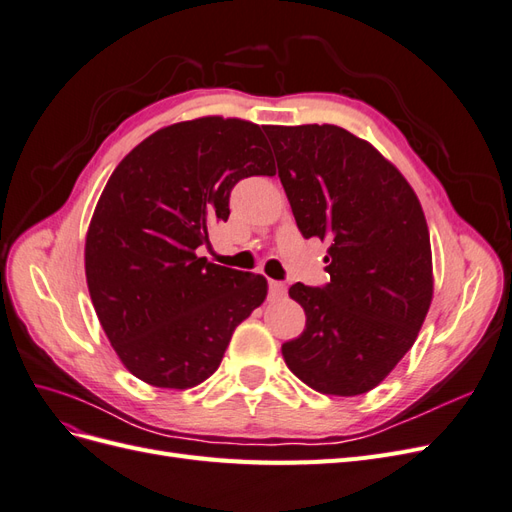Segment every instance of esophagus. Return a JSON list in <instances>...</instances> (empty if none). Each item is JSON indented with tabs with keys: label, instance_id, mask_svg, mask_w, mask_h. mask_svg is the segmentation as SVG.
<instances>
[{
	"label": "esophagus",
	"instance_id": "obj_1",
	"mask_svg": "<svg viewBox=\"0 0 512 512\" xmlns=\"http://www.w3.org/2000/svg\"><path fill=\"white\" fill-rule=\"evenodd\" d=\"M269 286H271L273 297H284V294H286V284H284V282H275V280H271V282H269Z\"/></svg>",
	"mask_w": 512,
	"mask_h": 512
}]
</instances>
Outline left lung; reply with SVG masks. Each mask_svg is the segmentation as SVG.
<instances>
[{
    "label": "left lung",
    "mask_w": 512,
    "mask_h": 512,
    "mask_svg": "<svg viewBox=\"0 0 512 512\" xmlns=\"http://www.w3.org/2000/svg\"><path fill=\"white\" fill-rule=\"evenodd\" d=\"M265 132L301 235L331 243V280L288 290L307 320L282 346L284 361L318 393L363 395L404 359L427 316L425 213L404 175L348 130L307 123Z\"/></svg>",
    "instance_id": "8db88e82"
}]
</instances>
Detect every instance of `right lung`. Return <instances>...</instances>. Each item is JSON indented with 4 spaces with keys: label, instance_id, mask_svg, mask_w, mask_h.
Returning a JSON list of instances; mask_svg holds the SVG:
<instances>
[{
    "label": "right lung",
    "instance_id": "right-lung-1",
    "mask_svg": "<svg viewBox=\"0 0 512 512\" xmlns=\"http://www.w3.org/2000/svg\"><path fill=\"white\" fill-rule=\"evenodd\" d=\"M275 175L262 128L200 117L151 134L119 162L91 218L85 275L98 320L132 376L192 389L220 367L267 280L198 258L235 185Z\"/></svg>",
    "mask_w": 512,
    "mask_h": 512
}]
</instances>
